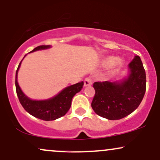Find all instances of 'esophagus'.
Returning a JSON list of instances; mask_svg holds the SVG:
<instances>
[{"label": "esophagus", "mask_w": 160, "mask_h": 160, "mask_svg": "<svg viewBox=\"0 0 160 160\" xmlns=\"http://www.w3.org/2000/svg\"><path fill=\"white\" fill-rule=\"evenodd\" d=\"M93 82H92L91 78L90 77H87L84 80V87H88V86H91Z\"/></svg>", "instance_id": "34e87169"}]
</instances>
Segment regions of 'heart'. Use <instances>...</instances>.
<instances>
[{
	"label": "heart",
	"mask_w": 160,
	"mask_h": 160,
	"mask_svg": "<svg viewBox=\"0 0 160 160\" xmlns=\"http://www.w3.org/2000/svg\"><path fill=\"white\" fill-rule=\"evenodd\" d=\"M106 63L108 64V66L107 67H108L109 69H110V70H113V69H115L116 67L118 66L119 62L117 58H109L108 60H107V62H106Z\"/></svg>",
	"instance_id": "b5f03b06"
}]
</instances>
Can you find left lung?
<instances>
[{
    "instance_id": "1",
    "label": "left lung",
    "mask_w": 160,
    "mask_h": 160,
    "mask_svg": "<svg viewBox=\"0 0 160 160\" xmlns=\"http://www.w3.org/2000/svg\"><path fill=\"white\" fill-rule=\"evenodd\" d=\"M146 72L139 56L129 63L128 75L117 81L95 82L96 93L91 107L97 115L114 120L132 113L146 92Z\"/></svg>"
}]
</instances>
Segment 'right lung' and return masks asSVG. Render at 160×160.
<instances>
[{"label": "right lung", "instance_id": "right-lung-1", "mask_svg": "<svg viewBox=\"0 0 160 160\" xmlns=\"http://www.w3.org/2000/svg\"><path fill=\"white\" fill-rule=\"evenodd\" d=\"M50 48H51L50 45L38 46L31 50L30 53L38 51V50L49 49ZM25 57L26 55L24 58ZM22 60L19 63V66L16 71L15 86H16V91L18 99L23 109L33 117L46 121L55 120L64 116L67 111L70 110L73 97H74L76 93H79L83 88V86L84 84L83 81L65 87L60 93L51 98L41 100H32L23 93L18 82V73Z\"/></svg>", "mask_w": 160, "mask_h": 160}]
</instances>
